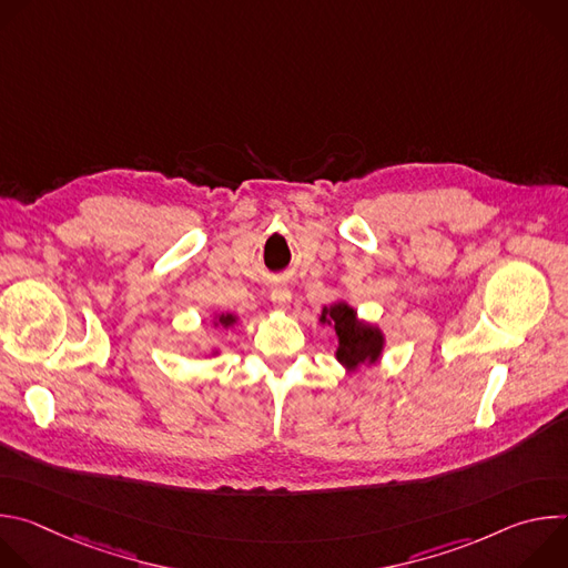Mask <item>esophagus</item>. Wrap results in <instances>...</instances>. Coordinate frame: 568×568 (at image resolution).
<instances>
[{
    "mask_svg": "<svg viewBox=\"0 0 568 568\" xmlns=\"http://www.w3.org/2000/svg\"><path fill=\"white\" fill-rule=\"evenodd\" d=\"M272 303L276 310H287L290 307V301H292V292L287 287H274L272 294H270Z\"/></svg>",
    "mask_w": 568,
    "mask_h": 568,
    "instance_id": "esophagus-1",
    "label": "esophagus"
}]
</instances>
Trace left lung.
<instances>
[{
    "label": "left lung",
    "mask_w": 568,
    "mask_h": 568,
    "mask_svg": "<svg viewBox=\"0 0 568 568\" xmlns=\"http://www.w3.org/2000/svg\"><path fill=\"white\" fill-rule=\"evenodd\" d=\"M318 323L335 328L337 351L335 359L346 368V373H357L362 366H375L386 346L384 331L377 323L359 318L357 310L348 301H335L318 314Z\"/></svg>",
    "instance_id": "1"
}]
</instances>
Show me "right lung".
I'll return each mask as SVG.
<instances>
[{"instance_id":"1","label":"right lung","mask_w":568,"mask_h":568,"mask_svg":"<svg viewBox=\"0 0 568 568\" xmlns=\"http://www.w3.org/2000/svg\"><path fill=\"white\" fill-rule=\"evenodd\" d=\"M237 323V314H233V312H217V314H213V318H211V326L213 328H222V331H231L233 326ZM220 355V348L217 346H213L211 348V353H209V357H217Z\"/></svg>"}]
</instances>
